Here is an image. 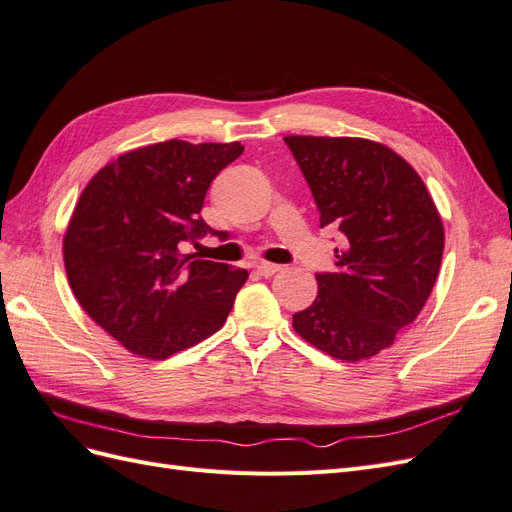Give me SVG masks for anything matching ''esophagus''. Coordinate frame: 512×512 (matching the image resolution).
<instances>
[{
    "mask_svg": "<svg viewBox=\"0 0 512 512\" xmlns=\"http://www.w3.org/2000/svg\"><path fill=\"white\" fill-rule=\"evenodd\" d=\"M256 271H258L260 275L271 277V275H275V273H280V271H282V265H273V262H258V265H256Z\"/></svg>",
    "mask_w": 512,
    "mask_h": 512,
    "instance_id": "1",
    "label": "esophagus"
}]
</instances>
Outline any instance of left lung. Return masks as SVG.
<instances>
[{"label": "left lung", "mask_w": 512, "mask_h": 512, "mask_svg": "<svg viewBox=\"0 0 512 512\" xmlns=\"http://www.w3.org/2000/svg\"><path fill=\"white\" fill-rule=\"evenodd\" d=\"M344 250L337 273H318V297L292 329L333 359L356 363L391 348L421 314L438 280L444 226L416 170L376 141L356 136H284Z\"/></svg>", "instance_id": "1"}]
</instances>
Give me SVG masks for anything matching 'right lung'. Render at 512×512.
<instances>
[{
    "label": "right lung",
    "mask_w": 512,
    "mask_h": 512,
    "mask_svg": "<svg viewBox=\"0 0 512 512\" xmlns=\"http://www.w3.org/2000/svg\"><path fill=\"white\" fill-rule=\"evenodd\" d=\"M241 143L164 141L121 153L91 177L64 235L68 282L128 352L162 361L222 329L245 269L183 254L215 232L200 218L215 175Z\"/></svg>",
    "instance_id": "1"
}]
</instances>
